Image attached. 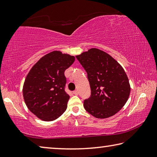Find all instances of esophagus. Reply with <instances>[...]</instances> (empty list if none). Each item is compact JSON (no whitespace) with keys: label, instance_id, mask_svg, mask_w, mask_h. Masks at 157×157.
<instances>
[{"label":"esophagus","instance_id":"34e87169","mask_svg":"<svg viewBox=\"0 0 157 157\" xmlns=\"http://www.w3.org/2000/svg\"><path fill=\"white\" fill-rule=\"evenodd\" d=\"M73 94L75 95H78V91H77V90H75V91H73Z\"/></svg>","mask_w":157,"mask_h":157}]
</instances>
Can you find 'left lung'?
Wrapping results in <instances>:
<instances>
[{"label": "left lung", "instance_id": "left-lung-1", "mask_svg": "<svg viewBox=\"0 0 157 157\" xmlns=\"http://www.w3.org/2000/svg\"><path fill=\"white\" fill-rule=\"evenodd\" d=\"M76 58L87 73L91 96L84 107L97 118H107L120 111L130 94L129 79L123 68L102 50L91 48Z\"/></svg>", "mask_w": 157, "mask_h": 157}]
</instances>
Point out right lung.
<instances>
[{
	"instance_id": "add662e5",
	"label": "right lung",
	"mask_w": 157,
	"mask_h": 157,
	"mask_svg": "<svg viewBox=\"0 0 157 157\" xmlns=\"http://www.w3.org/2000/svg\"><path fill=\"white\" fill-rule=\"evenodd\" d=\"M75 62V57L52 51L42 57L28 73L23 94L32 113L44 121H52L62 115L70 98L65 91V71Z\"/></svg>"
}]
</instances>
